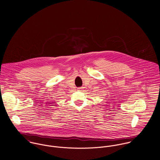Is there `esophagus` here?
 <instances>
[{
	"instance_id": "34e87169",
	"label": "esophagus",
	"mask_w": 160,
	"mask_h": 160,
	"mask_svg": "<svg viewBox=\"0 0 160 160\" xmlns=\"http://www.w3.org/2000/svg\"><path fill=\"white\" fill-rule=\"evenodd\" d=\"M78 90H81V87H78Z\"/></svg>"
}]
</instances>
